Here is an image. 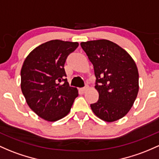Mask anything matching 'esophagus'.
Wrapping results in <instances>:
<instances>
[{"mask_svg":"<svg viewBox=\"0 0 159 159\" xmlns=\"http://www.w3.org/2000/svg\"><path fill=\"white\" fill-rule=\"evenodd\" d=\"M88 87H85V88H82L80 89V90H81V91H82V92H84V91H86L87 90H88Z\"/></svg>","mask_w":159,"mask_h":159,"instance_id":"esophagus-1","label":"esophagus"}]
</instances>
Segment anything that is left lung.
<instances>
[{
  "label": "left lung",
  "instance_id": "1",
  "mask_svg": "<svg viewBox=\"0 0 159 159\" xmlns=\"http://www.w3.org/2000/svg\"><path fill=\"white\" fill-rule=\"evenodd\" d=\"M81 46L93 66L97 78V102L90 104L96 116L113 122L126 116L139 91L137 65L125 49L109 40L81 42Z\"/></svg>",
  "mask_w": 159,
  "mask_h": 159
}]
</instances>
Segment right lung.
Segmentation results:
<instances>
[{"mask_svg":"<svg viewBox=\"0 0 159 159\" xmlns=\"http://www.w3.org/2000/svg\"><path fill=\"white\" fill-rule=\"evenodd\" d=\"M78 42L52 40L35 48L26 57L21 69V90L30 109L47 121L67 116L76 88L69 86L64 65Z\"/></svg>","mask_w":159,"mask_h":159,"instance_id":"add662e5","label":"right lung"}]
</instances>
